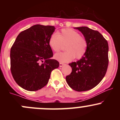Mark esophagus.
Segmentation results:
<instances>
[{
    "instance_id": "34e87169",
    "label": "esophagus",
    "mask_w": 120,
    "mask_h": 120,
    "mask_svg": "<svg viewBox=\"0 0 120 120\" xmlns=\"http://www.w3.org/2000/svg\"><path fill=\"white\" fill-rule=\"evenodd\" d=\"M64 65H65V64L63 63H60V64H59V66H60V67H63Z\"/></svg>"
}]
</instances>
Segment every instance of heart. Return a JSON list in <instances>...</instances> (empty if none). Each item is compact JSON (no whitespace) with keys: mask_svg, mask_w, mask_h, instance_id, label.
<instances>
[{"mask_svg":"<svg viewBox=\"0 0 120 120\" xmlns=\"http://www.w3.org/2000/svg\"><path fill=\"white\" fill-rule=\"evenodd\" d=\"M49 45L53 51L59 52L66 45L67 51L55 54L54 59L60 62H68L75 58L80 59L84 56L88 48V42L80 34L69 28L63 29L60 32L50 36Z\"/></svg>","mask_w":120,"mask_h":120,"instance_id":"1","label":"heart"}]
</instances>
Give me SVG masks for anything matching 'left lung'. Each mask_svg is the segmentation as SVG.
I'll return each instance as SVG.
<instances>
[{"mask_svg":"<svg viewBox=\"0 0 120 120\" xmlns=\"http://www.w3.org/2000/svg\"><path fill=\"white\" fill-rule=\"evenodd\" d=\"M75 28L86 39L88 48L82 59L69 64L72 72L66 79L74 90L86 91L98 85L106 74L109 64L108 42L98 31L86 26Z\"/></svg>","mask_w":120,"mask_h":120,"instance_id":"1","label":"left lung"}]
</instances>
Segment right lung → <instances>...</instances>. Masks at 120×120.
I'll return each mask as SVG.
<instances>
[{"label":"right lung","instance_id":"obj_1","mask_svg":"<svg viewBox=\"0 0 120 120\" xmlns=\"http://www.w3.org/2000/svg\"><path fill=\"white\" fill-rule=\"evenodd\" d=\"M55 28L35 25L20 32L10 50V70L20 86L36 91L46 85L52 71L59 63L51 59L53 54L49 40Z\"/></svg>","mask_w":120,"mask_h":120}]
</instances>
